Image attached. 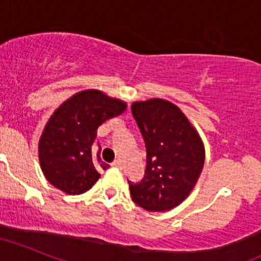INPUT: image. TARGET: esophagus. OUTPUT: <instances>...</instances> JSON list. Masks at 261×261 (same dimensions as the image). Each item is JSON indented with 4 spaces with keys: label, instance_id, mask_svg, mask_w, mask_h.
I'll return each mask as SVG.
<instances>
[{
    "label": "esophagus",
    "instance_id": "1",
    "mask_svg": "<svg viewBox=\"0 0 261 261\" xmlns=\"http://www.w3.org/2000/svg\"><path fill=\"white\" fill-rule=\"evenodd\" d=\"M111 166H114V167H122V161H120V159H115V161L111 163Z\"/></svg>",
    "mask_w": 261,
    "mask_h": 261
}]
</instances>
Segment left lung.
<instances>
[{
    "instance_id": "left-lung-1",
    "label": "left lung",
    "mask_w": 261,
    "mask_h": 261,
    "mask_svg": "<svg viewBox=\"0 0 261 261\" xmlns=\"http://www.w3.org/2000/svg\"><path fill=\"white\" fill-rule=\"evenodd\" d=\"M131 113L146 144V171L130 185L133 200L151 212L172 210L187 198L204 166V146L190 120L168 100L135 102Z\"/></svg>"
}]
</instances>
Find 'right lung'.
Listing matches in <instances>:
<instances>
[{
	"label": "right lung",
	"instance_id": "obj_1",
	"mask_svg": "<svg viewBox=\"0 0 261 261\" xmlns=\"http://www.w3.org/2000/svg\"><path fill=\"white\" fill-rule=\"evenodd\" d=\"M126 110V103L98 90H85L65 100L45 126L39 139V163L46 179L69 195H80L99 179V148L94 146L97 130Z\"/></svg>",
	"mask_w": 261,
	"mask_h": 261
}]
</instances>
